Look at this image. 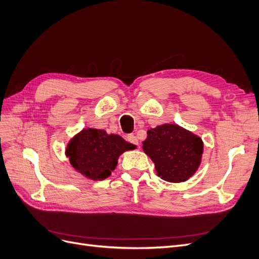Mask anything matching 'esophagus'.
Wrapping results in <instances>:
<instances>
[{"label": "esophagus", "mask_w": 259, "mask_h": 259, "mask_svg": "<svg viewBox=\"0 0 259 259\" xmlns=\"http://www.w3.org/2000/svg\"><path fill=\"white\" fill-rule=\"evenodd\" d=\"M127 140H128V142L132 143V144H135V145L139 144V140H138V138L135 135H129L127 137Z\"/></svg>", "instance_id": "obj_1"}]
</instances>
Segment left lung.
<instances>
[{
  "instance_id": "8db88e82",
  "label": "left lung",
  "mask_w": 259,
  "mask_h": 259,
  "mask_svg": "<svg viewBox=\"0 0 259 259\" xmlns=\"http://www.w3.org/2000/svg\"><path fill=\"white\" fill-rule=\"evenodd\" d=\"M143 150L155 163L157 175L168 183H184L198 169L203 140L176 123H163L147 131Z\"/></svg>"
}]
</instances>
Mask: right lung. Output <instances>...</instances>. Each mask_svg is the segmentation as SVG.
<instances>
[{"instance_id": "add662e5", "label": "right lung", "mask_w": 259, "mask_h": 259, "mask_svg": "<svg viewBox=\"0 0 259 259\" xmlns=\"http://www.w3.org/2000/svg\"><path fill=\"white\" fill-rule=\"evenodd\" d=\"M137 146L102 129L84 128L67 143L66 157L71 166L91 180H104L116 168L118 158Z\"/></svg>"}]
</instances>
